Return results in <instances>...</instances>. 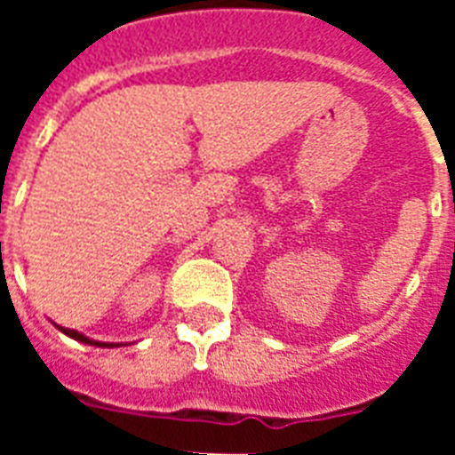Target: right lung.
<instances>
[{"mask_svg": "<svg viewBox=\"0 0 455 455\" xmlns=\"http://www.w3.org/2000/svg\"><path fill=\"white\" fill-rule=\"evenodd\" d=\"M56 325V323H54ZM59 331L63 332V335L72 337V339L82 341V344H88V347H98V348H116V347H123V344H114V341H95V339H88L86 335H82V332L77 331H70V328H63V325H56Z\"/></svg>", "mask_w": 455, "mask_h": 455, "instance_id": "1", "label": "right lung"}]
</instances>
